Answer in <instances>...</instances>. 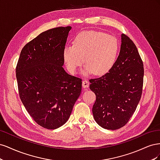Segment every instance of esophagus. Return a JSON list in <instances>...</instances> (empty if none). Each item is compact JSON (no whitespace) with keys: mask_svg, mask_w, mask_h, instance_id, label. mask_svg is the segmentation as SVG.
I'll return each mask as SVG.
<instances>
[{"mask_svg":"<svg viewBox=\"0 0 160 160\" xmlns=\"http://www.w3.org/2000/svg\"><path fill=\"white\" fill-rule=\"evenodd\" d=\"M82 85L83 88H88L89 85V81L88 79H84L82 82Z\"/></svg>","mask_w":160,"mask_h":160,"instance_id":"1","label":"esophagus"}]
</instances>
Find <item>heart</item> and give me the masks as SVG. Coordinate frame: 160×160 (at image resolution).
<instances>
[{
  "mask_svg": "<svg viewBox=\"0 0 160 160\" xmlns=\"http://www.w3.org/2000/svg\"><path fill=\"white\" fill-rule=\"evenodd\" d=\"M119 47L118 40L113 36L101 31H83L75 37L73 45L65 47L62 57L71 74L75 73L85 58L87 65L83 74L94 72L96 75H103L114 65Z\"/></svg>",
  "mask_w": 160,
  "mask_h": 160,
  "instance_id": "1",
  "label": "heart"
}]
</instances>
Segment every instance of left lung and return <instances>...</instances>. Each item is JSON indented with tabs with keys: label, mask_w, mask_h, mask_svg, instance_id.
Masks as SVG:
<instances>
[{
	"label": "left lung",
	"mask_w": 160,
	"mask_h": 160,
	"mask_svg": "<svg viewBox=\"0 0 160 160\" xmlns=\"http://www.w3.org/2000/svg\"><path fill=\"white\" fill-rule=\"evenodd\" d=\"M143 74L136 46L122 34L119 55L112 68L99 78L89 79V88L96 95L92 112L101 127L115 130L127 124L141 99Z\"/></svg>",
	"instance_id": "8db88e82"
}]
</instances>
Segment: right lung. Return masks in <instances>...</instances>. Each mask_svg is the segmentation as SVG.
I'll use <instances>...</instances> for the list:
<instances>
[{
	"instance_id": "add662e5",
	"label": "right lung",
	"mask_w": 160,
	"mask_h": 160,
	"mask_svg": "<svg viewBox=\"0 0 160 160\" xmlns=\"http://www.w3.org/2000/svg\"><path fill=\"white\" fill-rule=\"evenodd\" d=\"M71 29L60 27L41 33L24 46L16 67L22 104L33 120L48 129L67 122L81 92L82 79L62 67Z\"/></svg>"
}]
</instances>
